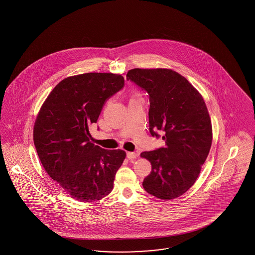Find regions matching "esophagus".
<instances>
[{
  "label": "esophagus",
  "mask_w": 255,
  "mask_h": 255,
  "mask_svg": "<svg viewBox=\"0 0 255 255\" xmlns=\"http://www.w3.org/2000/svg\"><path fill=\"white\" fill-rule=\"evenodd\" d=\"M138 156V153H134V152H128L127 153V158L129 159H134Z\"/></svg>",
  "instance_id": "obj_1"
}]
</instances>
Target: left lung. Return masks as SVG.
I'll use <instances>...</instances> for the list:
<instances>
[{"label":"left lung","mask_w":255,"mask_h":255,"mask_svg":"<svg viewBox=\"0 0 255 255\" xmlns=\"http://www.w3.org/2000/svg\"><path fill=\"white\" fill-rule=\"evenodd\" d=\"M126 77L149 95L151 134L164 133V147L140 154L152 165L142 186L158 199H176L194 184L212 143V125L204 98L171 69H133Z\"/></svg>","instance_id":"1"}]
</instances>
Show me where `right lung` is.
Listing matches in <instances>:
<instances>
[{
    "label": "right lung",
    "mask_w": 255,
    "mask_h": 255,
    "mask_svg": "<svg viewBox=\"0 0 255 255\" xmlns=\"http://www.w3.org/2000/svg\"><path fill=\"white\" fill-rule=\"evenodd\" d=\"M123 86L120 73L69 76L53 88L37 115L33 141L40 161L49 177L76 201L97 202L113 190L126 153L91 142L89 127Z\"/></svg>",
    "instance_id": "1"
}]
</instances>
